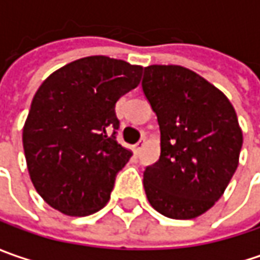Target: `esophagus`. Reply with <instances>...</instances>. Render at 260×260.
Instances as JSON below:
<instances>
[{"mask_svg":"<svg viewBox=\"0 0 260 260\" xmlns=\"http://www.w3.org/2000/svg\"><path fill=\"white\" fill-rule=\"evenodd\" d=\"M143 145H145V139H140L137 143L135 145V153L136 155H139L140 153V150H142V147H143Z\"/></svg>","mask_w":260,"mask_h":260,"instance_id":"esophagus-1","label":"esophagus"}]
</instances>
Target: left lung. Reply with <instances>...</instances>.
Segmentation results:
<instances>
[{
    "mask_svg": "<svg viewBox=\"0 0 260 260\" xmlns=\"http://www.w3.org/2000/svg\"><path fill=\"white\" fill-rule=\"evenodd\" d=\"M142 89L160 130L159 160L143 174L147 200L165 217L195 218L218 201L239 165L243 136L235 108L182 66H147Z\"/></svg>",
    "mask_w": 260,
    "mask_h": 260,
    "instance_id": "obj_1",
    "label": "left lung"
}]
</instances>
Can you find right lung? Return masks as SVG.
<instances>
[{
	"instance_id": "add662e5",
	"label": "right lung",
	"mask_w": 260,
	"mask_h": 260,
	"mask_svg": "<svg viewBox=\"0 0 260 260\" xmlns=\"http://www.w3.org/2000/svg\"><path fill=\"white\" fill-rule=\"evenodd\" d=\"M142 66L89 56L60 68L37 89L23 130L36 191L68 215H89L110 200L132 153L117 143L115 103L139 85Z\"/></svg>"
}]
</instances>
